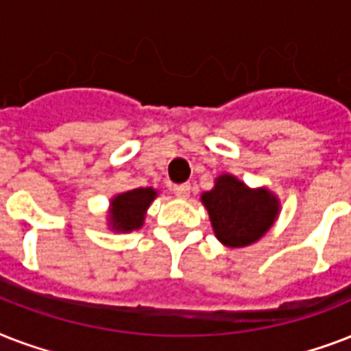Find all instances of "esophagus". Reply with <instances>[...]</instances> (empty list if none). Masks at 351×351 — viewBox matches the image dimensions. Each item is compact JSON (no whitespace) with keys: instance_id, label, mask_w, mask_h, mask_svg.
<instances>
[{"instance_id":"esophagus-1","label":"esophagus","mask_w":351,"mask_h":351,"mask_svg":"<svg viewBox=\"0 0 351 351\" xmlns=\"http://www.w3.org/2000/svg\"><path fill=\"white\" fill-rule=\"evenodd\" d=\"M173 193H175L178 198H187L189 193H191V186L189 184H180V186L173 187Z\"/></svg>"}]
</instances>
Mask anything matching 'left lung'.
<instances>
[{
	"mask_svg": "<svg viewBox=\"0 0 351 351\" xmlns=\"http://www.w3.org/2000/svg\"><path fill=\"white\" fill-rule=\"evenodd\" d=\"M217 239L228 247H244L261 239L277 220L280 202L269 189H251L233 175H220L202 195Z\"/></svg>",
	"mask_w": 351,
	"mask_h": 351,
	"instance_id": "obj_1",
	"label": "left lung"
}]
</instances>
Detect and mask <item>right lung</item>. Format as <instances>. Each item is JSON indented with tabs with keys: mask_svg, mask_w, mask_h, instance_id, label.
<instances>
[{
	"mask_svg": "<svg viewBox=\"0 0 351 351\" xmlns=\"http://www.w3.org/2000/svg\"><path fill=\"white\" fill-rule=\"evenodd\" d=\"M156 197L153 187H138L132 191L120 193L111 200V211H109V226L111 230L127 231L140 230L143 226L145 211Z\"/></svg>",
	"mask_w": 351,
	"mask_h": 351,
	"instance_id": "right-lung-1",
	"label": "right lung"
}]
</instances>
